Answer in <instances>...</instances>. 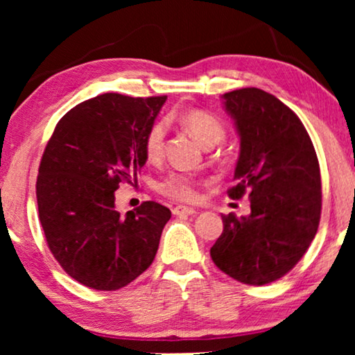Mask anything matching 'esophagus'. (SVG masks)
<instances>
[{
    "mask_svg": "<svg viewBox=\"0 0 355 355\" xmlns=\"http://www.w3.org/2000/svg\"><path fill=\"white\" fill-rule=\"evenodd\" d=\"M196 208L186 207V205H178L173 208V215L176 216H189V215H196Z\"/></svg>",
    "mask_w": 355,
    "mask_h": 355,
    "instance_id": "obj_1",
    "label": "esophagus"
}]
</instances>
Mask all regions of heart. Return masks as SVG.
<instances>
[{"instance_id":"heart-1","label":"heart","mask_w":355,"mask_h":355,"mask_svg":"<svg viewBox=\"0 0 355 355\" xmlns=\"http://www.w3.org/2000/svg\"><path fill=\"white\" fill-rule=\"evenodd\" d=\"M181 123L203 147L210 148L220 144L226 135V128L218 116L203 110H191L181 116ZM164 142H166V123L155 121L144 137V152L150 162H157L163 157ZM158 191L174 200L192 202L197 197L196 181L184 173L168 174L158 182Z\"/></svg>"}]
</instances>
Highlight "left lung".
Wrapping results in <instances>:
<instances>
[{
  "instance_id": "left-lung-1",
  "label": "left lung",
  "mask_w": 355,
  "mask_h": 355,
  "mask_svg": "<svg viewBox=\"0 0 355 355\" xmlns=\"http://www.w3.org/2000/svg\"><path fill=\"white\" fill-rule=\"evenodd\" d=\"M221 98L241 139L236 186L227 193L241 198L249 192L250 215L223 216L210 255L231 278L263 286L293 270L317 234L318 158L297 114L275 95L247 87Z\"/></svg>"
}]
</instances>
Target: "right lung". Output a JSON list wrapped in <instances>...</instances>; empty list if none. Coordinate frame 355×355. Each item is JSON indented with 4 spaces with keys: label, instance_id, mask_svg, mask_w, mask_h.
Returning a JSON list of instances; mask_svg holds the SVG:
<instances>
[{
    "label": "right lung",
    "instance_id": "right-lung-1",
    "mask_svg": "<svg viewBox=\"0 0 355 355\" xmlns=\"http://www.w3.org/2000/svg\"><path fill=\"white\" fill-rule=\"evenodd\" d=\"M166 96L103 94L62 116L37 178L38 216L48 247L71 278L116 291L152 265L169 208L144 202L116 210L119 184L137 182L147 162L144 137Z\"/></svg>",
    "mask_w": 355,
    "mask_h": 355
}]
</instances>
